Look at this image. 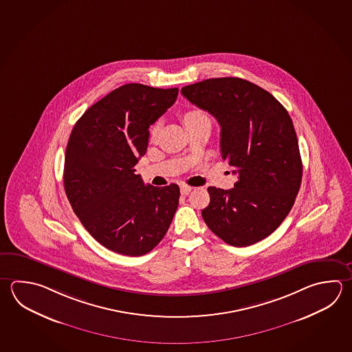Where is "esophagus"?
<instances>
[{"mask_svg":"<svg viewBox=\"0 0 352 352\" xmlns=\"http://www.w3.org/2000/svg\"><path fill=\"white\" fill-rule=\"evenodd\" d=\"M192 186L183 184V186H180V192H182V195H188L189 192H192Z\"/></svg>","mask_w":352,"mask_h":352,"instance_id":"34e87169","label":"esophagus"}]
</instances>
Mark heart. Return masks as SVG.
I'll use <instances>...</instances> for the list:
<instances>
[{
	"label": "heart",
	"mask_w": 352,
	"mask_h": 352,
	"mask_svg": "<svg viewBox=\"0 0 352 352\" xmlns=\"http://www.w3.org/2000/svg\"><path fill=\"white\" fill-rule=\"evenodd\" d=\"M201 118H206V114L199 111V109H192V111H189V112H186L184 114V123L186 122H192V120H201ZM153 134H155V128L153 129Z\"/></svg>",
	"instance_id": "b5f03b06"
}]
</instances>
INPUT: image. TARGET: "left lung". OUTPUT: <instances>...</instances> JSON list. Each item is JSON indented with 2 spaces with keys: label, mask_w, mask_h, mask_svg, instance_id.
Instances as JSON below:
<instances>
[{
  "label": "left lung",
  "mask_w": 352,
  "mask_h": 352,
  "mask_svg": "<svg viewBox=\"0 0 352 352\" xmlns=\"http://www.w3.org/2000/svg\"><path fill=\"white\" fill-rule=\"evenodd\" d=\"M192 104L220 124L221 158L238 174L234 188L209 186L206 226L232 246L265 239L296 199L302 163L292 118L272 94L249 80L223 77L182 88Z\"/></svg>",
  "instance_id": "obj_1"
}]
</instances>
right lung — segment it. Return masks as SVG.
I'll return each instance as SVG.
<instances>
[{
	"label": "right lung",
	"instance_id": "1",
	"mask_svg": "<svg viewBox=\"0 0 352 352\" xmlns=\"http://www.w3.org/2000/svg\"><path fill=\"white\" fill-rule=\"evenodd\" d=\"M178 88L128 83L88 108L67 143L63 183L74 212L107 249L140 256L160 244L179 204L177 184L144 186L135 174L149 126L174 104Z\"/></svg>",
	"mask_w": 352,
	"mask_h": 352
}]
</instances>
